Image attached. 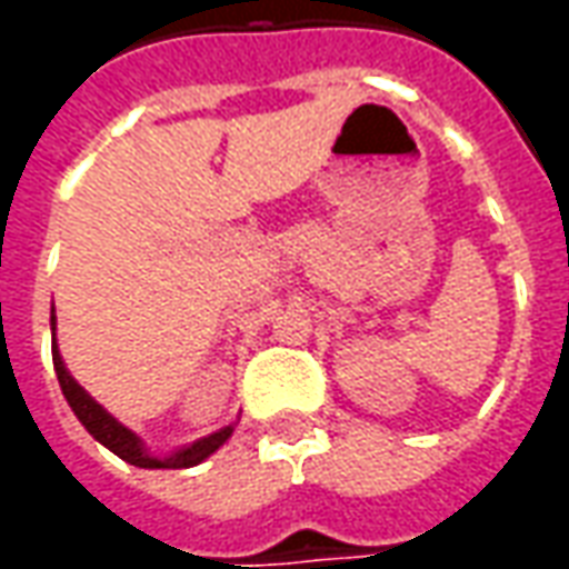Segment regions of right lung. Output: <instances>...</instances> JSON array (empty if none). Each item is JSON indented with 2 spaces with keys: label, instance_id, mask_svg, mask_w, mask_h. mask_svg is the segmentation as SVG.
Wrapping results in <instances>:
<instances>
[{
  "label": "right lung",
  "instance_id": "add662e5",
  "mask_svg": "<svg viewBox=\"0 0 569 569\" xmlns=\"http://www.w3.org/2000/svg\"><path fill=\"white\" fill-rule=\"evenodd\" d=\"M51 357H54V371H57V381H60V390L67 396L69 408H72V415L81 420V427L91 432L93 439L100 441L103 448H109L112 453H118L121 460H128L130 466H140V469H188V466H198L203 463L210 453H216L222 448L224 441L231 439V432L237 427L234 423H228V427L216 429L210 436H200V439L188 441V445H179L170 453H151L146 448V441L133 432L130 427H124L116 415H109L97 399H93L84 387H81L72 375H69L67 362L60 357V347H57V317L54 308H51Z\"/></svg>",
  "mask_w": 569,
  "mask_h": 569
}]
</instances>
